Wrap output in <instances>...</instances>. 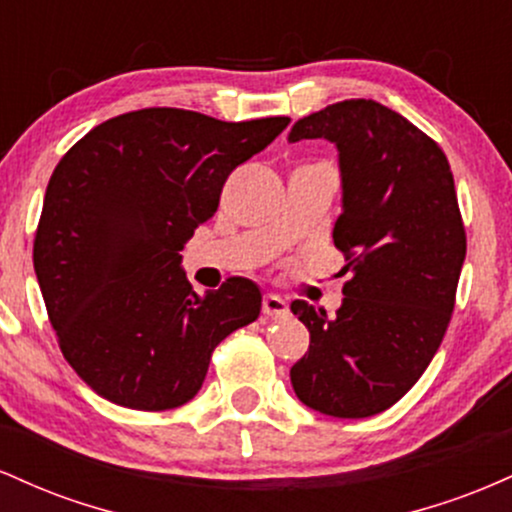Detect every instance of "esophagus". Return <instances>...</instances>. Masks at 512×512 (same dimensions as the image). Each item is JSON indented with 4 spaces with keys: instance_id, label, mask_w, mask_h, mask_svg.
Segmentation results:
<instances>
[{
    "instance_id": "1",
    "label": "esophagus",
    "mask_w": 512,
    "mask_h": 512,
    "mask_svg": "<svg viewBox=\"0 0 512 512\" xmlns=\"http://www.w3.org/2000/svg\"><path fill=\"white\" fill-rule=\"evenodd\" d=\"M262 313L264 317H272V320H281V317L289 315V305H286L284 298L267 293L262 301Z\"/></svg>"
}]
</instances>
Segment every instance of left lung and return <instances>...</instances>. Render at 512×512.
I'll use <instances>...</instances> for the list:
<instances>
[{
    "instance_id": "obj_1",
    "label": "left lung",
    "mask_w": 512,
    "mask_h": 512,
    "mask_svg": "<svg viewBox=\"0 0 512 512\" xmlns=\"http://www.w3.org/2000/svg\"><path fill=\"white\" fill-rule=\"evenodd\" d=\"M339 149L344 211L334 245L344 255V305L293 301L310 346L291 368L305 407L366 419L399 402L436 356L455 310L467 233L443 149L407 117L351 98L293 125L289 142Z\"/></svg>"
}]
</instances>
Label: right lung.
<instances>
[{
    "mask_svg": "<svg viewBox=\"0 0 512 512\" xmlns=\"http://www.w3.org/2000/svg\"><path fill=\"white\" fill-rule=\"evenodd\" d=\"M289 122L144 108L93 127L62 156L33 267L57 344L93 392L127 409L180 407L216 346L257 320L262 293L250 279L231 276L199 298L180 250L216 214L228 175Z\"/></svg>",
    "mask_w": 512,
    "mask_h": 512,
    "instance_id": "obj_1",
    "label": "right lung"
}]
</instances>
